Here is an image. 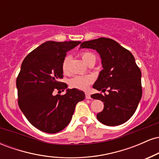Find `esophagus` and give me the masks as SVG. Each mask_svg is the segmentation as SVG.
Listing matches in <instances>:
<instances>
[{"label": "esophagus", "mask_w": 159, "mask_h": 159, "mask_svg": "<svg viewBox=\"0 0 159 159\" xmlns=\"http://www.w3.org/2000/svg\"><path fill=\"white\" fill-rule=\"evenodd\" d=\"M85 98H87V99H90V98H91L90 94L88 93H85Z\"/></svg>", "instance_id": "1"}]
</instances>
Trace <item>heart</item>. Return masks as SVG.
Returning a JSON list of instances; mask_svg holds the SVG:
<instances>
[{"instance_id":"obj_1","label":"heart","mask_w":159,"mask_h":159,"mask_svg":"<svg viewBox=\"0 0 159 159\" xmlns=\"http://www.w3.org/2000/svg\"><path fill=\"white\" fill-rule=\"evenodd\" d=\"M81 55L82 60L87 64H88L90 61H96V56L91 52H83L81 53ZM69 61H70V57L66 56L62 63V70L64 73H67L69 72ZM93 81V78L91 76L76 75L69 81V84L74 88L84 90L88 88Z\"/></svg>"}]
</instances>
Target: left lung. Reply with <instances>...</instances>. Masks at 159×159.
I'll list each match as a JSON object with an SVG mask.
<instances>
[{"instance_id":"1","label":"left lung","mask_w":159,"mask_h":159,"mask_svg":"<svg viewBox=\"0 0 159 159\" xmlns=\"http://www.w3.org/2000/svg\"><path fill=\"white\" fill-rule=\"evenodd\" d=\"M92 48L99 54L103 69L93 86L108 94L95 93L93 98L104 102L96 115L100 123L114 126L128 121L135 112L142 96L141 72L129 50L109 38L101 37L82 43L80 48Z\"/></svg>"}]
</instances>
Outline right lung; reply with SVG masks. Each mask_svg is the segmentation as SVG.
Listing matches in <instances>:
<instances>
[{
	"label": "right lung",
	"mask_w": 159,
	"mask_h": 159,
	"mask_svg": "<svg viewBox=\"0 0 159 159\" xmlns=\"http://www.w3.org/2000/svg\"><path fill=\"white\" fill-rule=\"evenodd\" d=\"M79 41H47L32 51L21 63L16 79L18 103L30 123L42 132H61L71 121L76 104L85 94L78 89H67L63 78L62 63L66 52L79 45Z\"/></svg>",
	"instance_id": "right-lung-1"
}]
</instances>
